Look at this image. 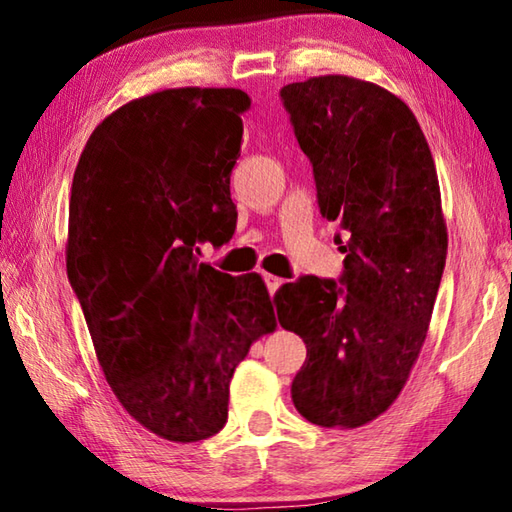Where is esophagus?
Listing matches in <instances>:
<instances>
[{
  "instance_id": "esophagus-1",
  "label": "esophagus",
  "mask_w": 512,
  "mask_h": 512,
  "mask_svg": "<svg viewBox=\"0 0 512 512\" xmlns=\"http://www.w3.org/2000/svg\"><path fill=\"white\" fill-rule=\"evenodd\" d=\"M264 282H266V287H268V291H271V293H275L284 284L282 277L271 275V273H264Z\"/></svg>"
}]
</instances>
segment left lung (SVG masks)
<instances>
[{"label":"left lung","instance_id":"1","mask_svg":"<svg viewBox=\"0 0 512 512\" xmlns=\"http://www.w3.org/2000/svg\"><path fill=\"white\" fill-rule=\"evenodd\" d=\"M336 221L339 282L305 275L275 296L307 345L291 400L318 427H361L391 406L427 339L447 259L438 173L413 112L375 83L314 76L280 90Z\"/></svg>","mask_w":512,"mask_h":512}]
</instances>
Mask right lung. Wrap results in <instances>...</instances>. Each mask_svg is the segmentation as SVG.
<instances>
[{"label": "right lung", "mask_w": 512, "mask_h": 512, "mask_svg": "<svg viewBox=\"0 0 512 512\" xmlns=\"http://www.w3.org/2000/svg\"><path fill=\"white\" fill-rule=\"evenodd\" d=\"M250 97L178 88L135 99L94 128L69 201L67 275L103 375L155 436L196 443L228 420L230 379L275 329L259 275L198 262L230 237Z\"/></svg>", "instance_id": "1"}]
</instances>
